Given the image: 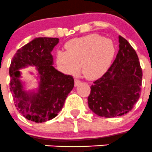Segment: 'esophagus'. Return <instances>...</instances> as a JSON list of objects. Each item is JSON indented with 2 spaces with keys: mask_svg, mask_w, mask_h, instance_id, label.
<instances>
[{
  "mask_svg": "<svg viewBox=\"0 0 152 152\" xmlns=\"http://www.w3.org/2000/svg\"><path fill=\"white\" fill-rule=\"evenodd\" d=\"M75 86H78L79 85V83L81 82V81L78 79H75Z\"/></svg>",
  "mask_w": 152,
  "mask_h": 152,
  "instance_id": "34e87169",
  "label": "esophagus"
}]
</instances>
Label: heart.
<instances>
[{"label":"heart","instance_id":"heart-1","mask_svg":"<svg viewBox=\"0 0 152 152\" xmlns=\"http://www.w3.org/2000/svg\"><path fill=\"white\" fill-rule=\"evenodd\" d=\"M65 50H58L56 62L62 71L76 74L80 70L87 78L99 76L108 68L115 54L111 40L99 34H90L69 41Z\"/></svg>","mask_w":152,"mask_h":152}]
</instances>
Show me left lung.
Wrapping results in <instances>:
<instances>
[{"label":"left lung","mask_w":152,"mask_h":152,"mask_svg":"<svg viewBox=\"0 0 152 152\" xmlns=\"http://www.w3.org/2000/svg\"><path fill=\"white\" fill-rule=\"evenodd\" d=\"M118 53L107 71L94 82L88 98L90 109L99 117L123 116L139 99L142 71L137 54L126 39L119 36Z\"/></svg>","instance_id":"left-lung-1"}]
</instances>
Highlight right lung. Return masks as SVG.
<instances>
[{"label":"right lung","mask_w":152,"mask_h":152,"mask_svg":"<svg viewBox=\"0 0 152 152\" xmlns=\"http://www.w3.org/2000/svg\"><path fill=\"white\" fill-rule=\"evenodd\" d=\"M58 38H36L18 50L10 67V89L15 105L23 117L35 123L50 120L62 109L66 98L74 86V79L53 66L51 54ZM35 66L39 72L38 92H26L19 79V70Z\"/></svg>","instance_id":"1"}]
</instances>
